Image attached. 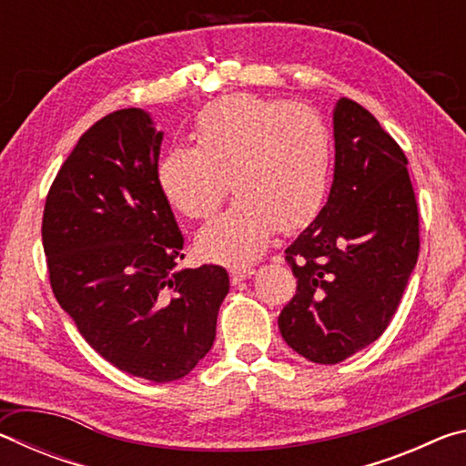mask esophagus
<instances>
[{"label": "esophagus", "instance_id": "obj_1", "mask_svg": "<svg viewBox=\"0 0 466 466\" xmlns=\"http://www.w3.org/2000/svg\"><path fill=\"white\" fill-rule=\"evenodd\" d=\"M252 275H255V269H232L230 271V281H232V286H236V283H240V281H247V279H250Z\"/></svg>", "mask_w": 466, "mask_h": 466}]
</instances>
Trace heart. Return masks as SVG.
Returning a JSON list of instances; mask_svg holds the SVG:
<instances>
[{"instance_id":"heart-1","label":"heart","mask_w":466,"mask_h":466,"mask_svg":"<svg viewBox=\"0 0 466 466\" xmlns=\"http://www.w3.org/2000/svg\"><path fill=\"white\" fill-rule=\"evenodd\" d=\"M330 131L312 106L232 94L205 106L195 121V146H172L156 168L172 209L208 219L228 195L238 197L205 226L197 248L209 261L248 265L275 230L309 226L325 203Z\"/></svg>"}]
</instances>
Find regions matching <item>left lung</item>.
<instances>
[{"instance_id": "obj_1", "label": "left lung", "mask_w": 466, "mask_h": 466, "mask_svg": "<svg viewBox=\"0 0 466 466\" xmlns=\"http://www.w3.org/2000/svg\"><path fill=\"white\" fill-rule=\"evenodd\" d=\"M327 205L286 248L298 279L281 337L314 364H339L380 337L420 255V211L407 157L374 115L339 98Z\"/></svg>"}]
</instances>
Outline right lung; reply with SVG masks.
Listing matches in <instances>:
<instances>
[{"mask_svg":"<svg viewBox=\"0 0 466 466\" xmlns=\"http://www.w3.org/2000/svg\"><path fill=\"white\" fill-rule=\"evenodd\" d=\"M160 144L141 108L94 123L46 195L43 248L53 294L92 350L172 382L214 345L230 278L218 265L177 269L185 238L156 180Z\"/></svg>","mask_w":466,"mask_h":466,"instance_id":"add662e5","label":"right lung"}]
</instances>
